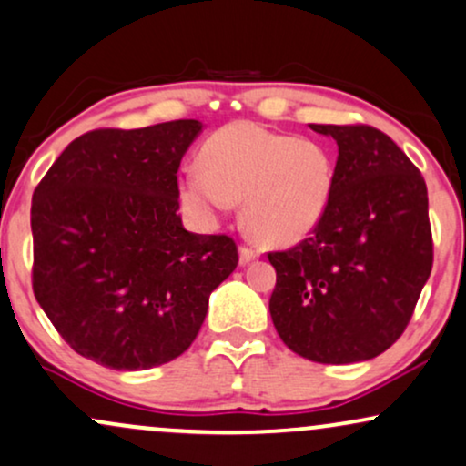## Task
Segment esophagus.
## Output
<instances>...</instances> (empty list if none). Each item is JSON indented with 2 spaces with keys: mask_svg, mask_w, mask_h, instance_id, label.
<instances>
[{
  "mask_svg": "<svg viewBox=\"0 0 466 466\" xmlns=\"http://www.w3.org/2000/svg\"><path fill=\"white\" fill-rule=\"evenodd\" d=\"M257 255H259V252L250 248V246H242V248H239V261L242 263H250L252 259H257Z\"/></svg>",
  "mask_w": 466,
  "mask_h": 466,
  "instance_id": "34e87169",
  "label": "esophagus"
}]
</instances>
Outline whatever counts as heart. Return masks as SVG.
<instances>
[{"label":"heart","mask_w":466,"mask_h":466,"mask_svg":"<svg viewBox=\"0 0 466 466\" xmlns=\"http://www.w3.org/2000/svg\"><path fill=\"white\" fill-rule=\"evenodd\" d=\"M332 187L335 159L326 145L231 123L205 140L183 198L200 211L244 200L246 231L266 246H289L318 227Z\"/></svg>","instance_id":"heart-1"}]
</instances>
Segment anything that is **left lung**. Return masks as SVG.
<instances>
[{
    "instance_id": "1",
    "label": "left lung",
    "mask_w": 466,
    "mask_h": 466,
    "mask_svg": "<svg viewBox=\"0 0 466 466\" xmlns=\"http://www.w3.org/2000/svg\"><path fill=\"white\" fill-rule=\"evenodd\" d=\"M309 127L337 140L335 187L309 238L268 252L277 269L269 315L304 359L359 363L398 341L432 272L428 187L380 129Z\"/></svg>"
}]
</instances>
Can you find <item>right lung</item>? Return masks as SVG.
<instances>
[{
	"mask_svg": "<svg viewBox=\"0 0 466 466\" xmlns=\"http://www.w3.org/2000/svg\"><path fill=\"white\" fill-rule=\"evenodd\" d=\"M200 127L88 131L34 189V296L84 359L136 371L181 356L238 266L233 238L189 233L177 214V172Z\"/></svg>",
	"mask_w": 466,
	"mask_h": 466,
	"instance_id": "obj_1",
	"label": "right lung"
}]
</instances>
